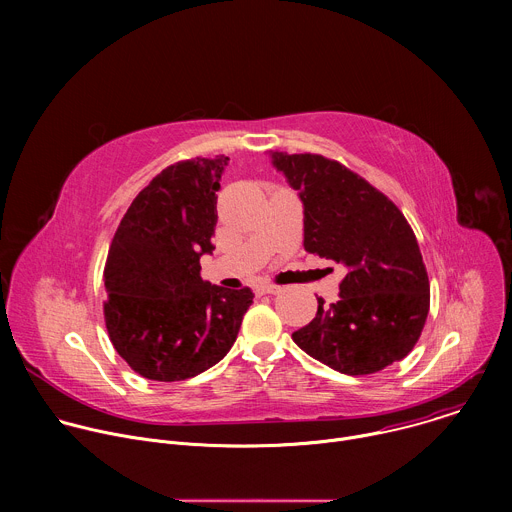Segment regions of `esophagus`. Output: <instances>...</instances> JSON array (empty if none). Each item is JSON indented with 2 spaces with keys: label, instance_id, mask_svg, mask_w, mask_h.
Segmentation results:
<instances>
[{
  "label": "esophagus",
  "instance_id": "esophagus-1",
  "mask_svg": "<svg viewBox=\"0 0 512 512\" xmlns=\"http://www.w3.org/2000/svg\"><path fill=\"white\" fill-rule=\"evenodd\" d=\"M255 291H257V294H261V296H265V294H279L281 287L275 285V283H259L255 287Z\"/></svg>",
  "mask_w": 512,
  "mask_h": 512
}]
</instances>
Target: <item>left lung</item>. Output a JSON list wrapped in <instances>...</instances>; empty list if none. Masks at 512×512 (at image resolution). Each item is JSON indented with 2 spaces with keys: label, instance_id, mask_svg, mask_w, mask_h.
I'll list each match as a JSON object with an SVG mask.
<instances>
[{
  "label": "left lung",
  "instance_id": "obj_1",
  "mask_svg": "<svg viewBox=\"0 0 512 512\" xmlns=\"http://www.w3.org/2000/svg\"><path fill=\"white\" fill-rule=\"evenodd\" d=\"M304 204V249L346 267L340 300L291 334L342 375H373L405 358L429 312V279L403 212L375 186L318 154L271 152Z\"/></svg>",
  "mask_w": 512,
  "mask_h": 512
}]
</instances>
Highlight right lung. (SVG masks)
<instances>
[{"mask_svg":"<svg viewBox=\"0 0 512 512\" xmlns=\"http://www.w3.org/2000/svg\"><path fill=\"white\" fill-rule=\"evenodd\" d=\"M227 164L216 156L168 166L135 196L111 241L105 326L119 356L150 381H184L223 360L253 304L249 287L200 277Z\"/></svg>","mask_w":512,"mask_h":512,"instance_id":"add662e5","label":"right lung"}]
</instances>
